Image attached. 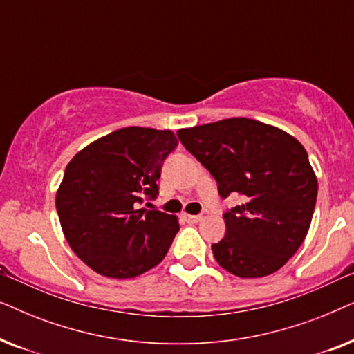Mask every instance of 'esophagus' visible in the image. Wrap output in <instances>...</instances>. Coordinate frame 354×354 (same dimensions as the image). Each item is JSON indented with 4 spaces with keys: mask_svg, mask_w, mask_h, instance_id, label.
<instances>
[{
    "mask_svg": "<svg viewBox=\"0 0 354 354\" xmlns=\"http://www.w3.org/2000/svg\"><path fill=\"white\" fill-rule=\"evenodd\" d=\"M183 221L190 222V224H195V222H200L201 221V216H192V214H183Z\"/></svg>",
    "mask_w": 354,
    "mask_h": 354,
    "instance_id": "1",
    "label": "esophagus"
}]
</instances>
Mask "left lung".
I'll use <instances>...</instances> for the list:
<instances>
[{"mask_svg":"<svg viewBox=\"0 0 354 354\" xmlns=\"http://www.w3.org/2000/svg\"><path fill=\"white\" fill-rule=\"evenodd\" d=\"M180 143L217 182L222 200L241 205L224 214V239L211 246L221 268L243 279L279 270L311 225L317 178L303 145L283 130L234 118L182 129Z\"/></svg>","mask_w":354,"mask_h":354,"instance_id":"obj_1","label":"left lung"}]
</instances>
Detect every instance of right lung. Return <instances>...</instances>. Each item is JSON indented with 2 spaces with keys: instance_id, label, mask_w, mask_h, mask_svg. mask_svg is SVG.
<instances>
[{
  "instance_id": "right-lung-1",
  "label": "right lung",
  "mask_w": 354,
  "mask_h": 354,
  "mask_svg": "<svg viewBox=\"0 0 354 354\" xmlns=\"http://www.w3.org/2000/svg\"><path fill=\"white\" fill-rule=\"evenodd\" d=\"M176 148L171 130L127 127L96 140L67 164L57 216L72 251L95 272L137 277L167 254L177 217L140 205L156 200L162 164Z\"/></svg>"
}]
</instances>
